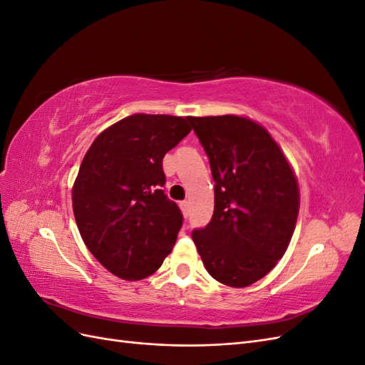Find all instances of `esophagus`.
Instances as JSON below:
<instances>
[{"label": "esophagus", "instance_id": "obj_1", "mask_svg": "<svg viewBox=\"0 0 365 365\" xmlns=\"http://www.w3.org/2000/svg\"><path fill=\"white\" fill-rule=\"evenodd\" d=\"M180 207H181L182 213H184L185 216L189 215V202H187V201H181V202H180Z\"/></svg>", "mask_w": 365, "mask_h": 365}]
</instances>
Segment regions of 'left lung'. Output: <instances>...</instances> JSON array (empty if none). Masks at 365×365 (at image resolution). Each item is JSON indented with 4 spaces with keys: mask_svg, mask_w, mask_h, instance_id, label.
I'll return each mask as SVG.
<instances>
[{
    "mask_svg": "<svg viewBox=\"0 0 365 365\" xmlns=\"http://www.w3.org/2000/svg\"><path fill=\"white\" fill-rule=\"evenodd\" d=\"M215 180L212 220L192 237L212 277L245 288L264 277L291 242L300 192L269 132L247 117H192Z\"/></svg>",
    "mask_w": 365,
    "mask_h": 365,
    "instance_id": "obj_1",
    "label": "left lung"
}]
</instances>
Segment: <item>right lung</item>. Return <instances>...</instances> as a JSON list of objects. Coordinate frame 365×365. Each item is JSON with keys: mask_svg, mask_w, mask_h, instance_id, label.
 <instances>
[{"mask_svg": "<svg viewBox=\"0 0 365 365\" xmlns=\"http://www.w3.org/2000/svg\"><path fill=\"white\" fill-rule=\"evenodd\" d=\"M192 130V117L134 114L98 135L73 185V212L86 248L125 280L155 272L182 227L164 195L163 158Z\"/></svg>", "mask_w": 365, "mask_h": 365, "instance_id": "obj_1", "label": "right lung"}]
</instances>
